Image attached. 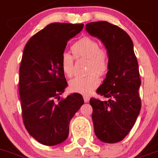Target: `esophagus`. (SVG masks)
<instances>
[{"label":"esophagus","instance_id":"esophagus-1","mask_svg":"<svg viewBox=\"0 0 158 158\" xmlns=\"http://www.w3.org/2000/svg\"><path fill=\"white\" fill-rule=\"evenodd\" d=\"M83 99H84V102L86 103V102H88L89 101V97L87 96V95L84 94L83 95Z\"/></svg>","mask_w":158,"mask_h":158}]
</instances>
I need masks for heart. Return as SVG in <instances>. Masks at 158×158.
I'll list each match as a JSON object with an SVG mask.
<instances>
[{"label":"heart","instance_id":"heart-1","mask_svg":"<svg viewBox=\"0 0 158 158\" xmlns=\"http://www.w3.org/2000/svg\"><path fill=\"white\" fill-rule=\"evenodd\" d=\"M72 50L76 57H86L89 60V72L91 73L87 76L74 78L69 82V88L72 92L89 94L98 86L100 82L97 73L105 75L109 71V54L106 51L101 49L100 45L96 40L88 37L81 38L73 44ZM74 60L75 58L69 52H64L62 54L60 66L65 76L69 77L73 75Z\"/></svg>","mask_w":158,"mask_h":158}]
</instances>
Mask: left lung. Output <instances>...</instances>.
<instances>
[{
	"label": "left lung",
	"mask_w": 158,
	"mask_h": 158,
	"mask_svg": "<svg viewBox=\"0 0 158 158\" xmlns=\"http://www.w3.org/2000/svg\"><path fill=\"white\" fill-rule=\"evenodd\" d=\"M86 31L102 41L109 57L106 78L97 89L108 100H89L95 135L104 143H116L130 132L141 109V79L133 42L123 29L106 21L89 23Z\"/></svg>",
	"instance_id": "8db88e82"
}]
</instances>
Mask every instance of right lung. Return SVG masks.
Segmentation results:
<instances>
[{
  "label": "right lung",
  "instance_id": "1",
  "mask_svg": "<svg viewBox=\"0 0 158 158\" xmlns=\"http://www.w3.org/2000/svg\"><path fill=\"white\" fill-rule=\"evenodd\" d=\"M82 28V23H50L31 37L24 48L19 85L23 120L28 133L45 146L66 140L69 123L84 103L78 93L60 98L68 86L61 56L68 41Z\"/></svg>",
  "mask_w": 158,
  "mask_h": 158
}]
</instances>
